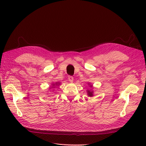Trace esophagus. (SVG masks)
Instances as JSON below:
<instances>
[{
    "instance_id": "esophagus-1",
    "label": "esophagus",
    "mask_w": 146,
    "mask_h": 146,
    "mask_svg": "<svg viewBox=\"0 0 146 146\" xmlns=\"http://www.w3.org/2000/svg\"><path fill=\"white\" fill-rule=\"evenodd\" d=\"M68 81L70 82H73V78L72 77V76H68Z\"/></svg>"
}]
</instances>
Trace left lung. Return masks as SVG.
Masks as SVG:
<instances>
[{
    "label": "left lung",
    "mask_w": 146,
    "mask_h": 146,
    "mask_svg": "<svg viewBox=\"0 0 146 146\" xmlns=\"http://www.w3.org/2000/svg\"><path fill=\"white\" fill-rule=\"evenodd\" d=\"M88 85H89V86L90 87V88H92V85H91L90 84H88ZM87 94H88V96H90V97H92L93 96H94V90H90V89H89V90H87Z\"/></svg>",
    "instance_id": "obj_1"
}]
</instances>
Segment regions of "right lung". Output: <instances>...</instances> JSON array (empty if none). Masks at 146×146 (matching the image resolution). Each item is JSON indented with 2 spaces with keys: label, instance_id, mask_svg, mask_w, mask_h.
Wrapping results in <instances>:
<instances>
[{
  "label": "right lung",
  "instance_id": "obj_1",
  "mask_svg": "<svg viewBox=\"0 0 146 146\" xmlns=\"http://www.w3.org/2000/svg\"><path fill=\"white\" fill-rule=\"evenodd\" d=\"M59 85H60V83L58 82H56V83H51V87H50V90H51V89H54L56 86H59Z\"/></svg>",
  "mask_w": 146,
  "mask_h": 146
}]
</instances>
